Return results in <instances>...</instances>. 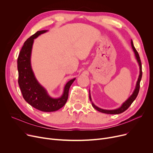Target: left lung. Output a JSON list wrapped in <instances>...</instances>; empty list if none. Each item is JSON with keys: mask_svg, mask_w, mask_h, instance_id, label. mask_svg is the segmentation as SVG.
Here are the masks:
<instances>
[{"mask_svg": "<svg viewBox=\"0 0 153 153\" xmlns=\"http://www.w3.org/2000/svg\"><path fill=\"white\" fill-rule=\"evenodd\" d=\"M131 43L132 48H133V51L134 52V54H135L136 58V59H137L138 62L139 64L140 69V75H139V77H138V79L137 82H136V87H135V89H134L133 93L132 94V95L122 104V105L120 107V108H118L117 109H115V110H103V109H102V108H100L97 107V106H95L93 103H92V105L93 107L95 109L98 110L99 111L102 112V113L107 114H119L123 113V111H125L126 110H127L128 108H129V107L131 105V103L133 102V101L136 99V97H137V95H138V94L139 93L140 87V81H141V77H142L141 62V59H140V58L139 54H138V51H136V50L135 49V48H134V46L133 45V43L132 40H131ZM89 95H90V94H89ZM89 99H90V100L91 101L92 100H91V95H89Z\"/></svg>", "mask_w": 153, "mask_h": 153, "instance_id": "left-lung-1", "label": "left lung"}]
</instances>
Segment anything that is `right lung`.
<instances>
[{"label":"right lung","mask_w":153,"mask_h":153,"mask_svg":"<svg viewBox=\"0 0 153 153\" xmlns=\"http://www.w3.org/2000/svg\"><path fill=\"white\" fill-rule=\"evenodd\" d=\"M47 30L38 31L24 43L17 59L19 84L23 99L33 107L42 111H54L62 108L68 99L69 90L75 78L68 82L61 97L53 99L36 79L31 66V53L34 39Z\"/></svg>","instance_id":"right-lung-1"}]
</instances>
